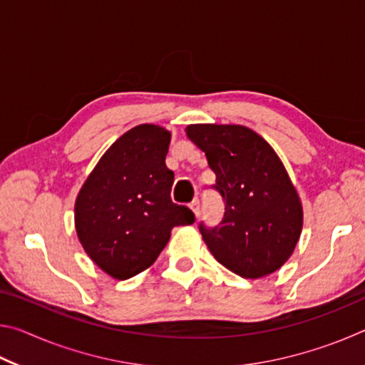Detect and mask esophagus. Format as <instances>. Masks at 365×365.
<instances>
[{
  "instance_id": "obj_1",
  "label": "esophagus",
  "mask_w": 365,
  "mask_h": 365,
  "mask_svg": "<svg viewBox=\"0 0 365 365\" xmlns=\"http://www.w3.org/2000/svg\"><path fill=\"white\" fill-rule=\"evenodd\" d=\"M190 207H191V211H193V214L196 215H200V212H201V205H200V200H193V202H191L190 205Z\"/></svg>"
}]
</instances>
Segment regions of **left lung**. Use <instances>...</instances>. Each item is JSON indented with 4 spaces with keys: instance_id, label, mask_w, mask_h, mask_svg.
<instances>
[{
    "instance_id": "8db88e82",
    "label": "left lung",
    "mask_w": 365,
    "mask_h": 365,
    "mask_svg": "<svg viewBox=\"0 0 365 365\" xmlns=\"http://www.w3.org/2000/svg\"><path fill=\"white\" fill-rule=\"evenodd\" d=\"M187 137L206 154L225 205L214 228L200 225L207 250L243 279L285 264L302 230V205L285 165L261 135L235 123H191Z\"/></svg>"
}]
</instances>
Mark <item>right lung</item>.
Returning a JSON list of instances; mask_svg holds the SVG:
<instances>
[{
    "instance_id": "1",
    "label": "right lung",
    "mask_w": 365,
    "mask_h": 365,
    "mask_svg": "<svg viewBox=\"0 0 365 365\" xmlns=\"http://www.w3.org/2000/svg\"><path fill=\"white\" fill-rule=\"evenodd\" d=\"M170 132L141 123L117 138L86 177L76 200L78 242L117 280L146 270L169 243L172 228L195 215L174 205V172L165 168Z\"/></svg>"
}]
</instances>
